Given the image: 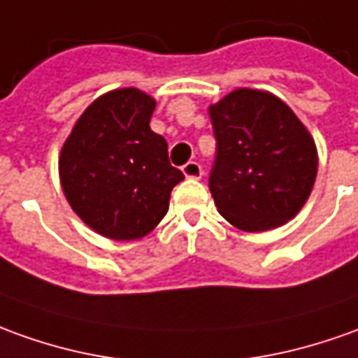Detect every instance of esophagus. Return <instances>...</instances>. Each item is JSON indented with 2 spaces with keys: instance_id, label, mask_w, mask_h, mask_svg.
<instances>
[{
  "instance_id": "1",
  "label": "esophagus",
  "mask_w": 358,
  "mask_h": 358,
  "mask_svg": "<svg viewBox=\"0 0 358 358\" xmlns=\"http://www.w3.org/2000/svg\"><path fill=\"white\" fill-rule=\"evenodd\" d=\"M183 173L189 179H201L203 177V167L196 164V162H189V164L183 165Z\"/></svg>"
}]
</instances>
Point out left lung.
I'll list each match as a JSON object with an SVG mask.
<instances>
[{
  "label": "left lung",
  "mask_w": 358,
  "mask_h": 358,
  "mask_svg": "<svg viewBox=\"0 0 358 358\" xmlns=\"http://www.w3.org/2000/svg\"><path fill=\"white\" fill-rule=\"evenodd\" d=\"M216 136L210 187L231 226L267 231L296 216L314 187V138L285 101L236 90L208 108Z\"/></svg>",
  "instance_id": "obj_1"
}]
</instances>
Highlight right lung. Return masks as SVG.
Segmentation results:
<instances>
[{"instance_id":"1","label":"right lung","mask_w":358,"mask_h":358,"mask_svg":"<svg viewBox=\"0 0 358 358\" xmlns=\"http://www.w3.org/2000/svg\"><path fill=\"white\" fill-rule=\"evenodd\" d=\"M155 99L136 87L108 91L78 118L60 152L71 210L108 240H140L162 222L185 175L150 128Z\"/></svg>"}]
</instances>
